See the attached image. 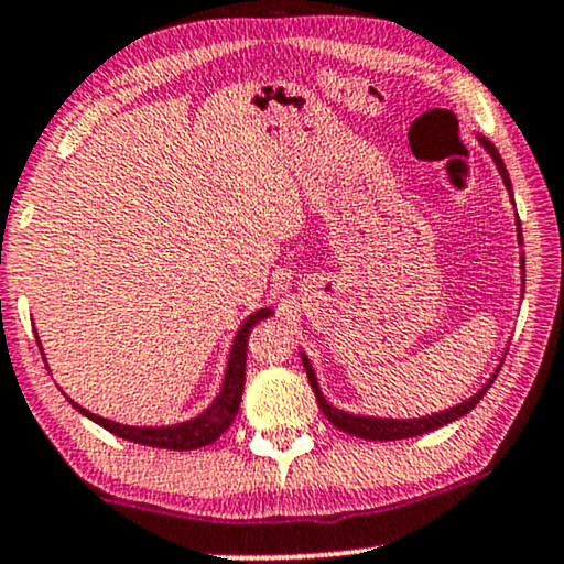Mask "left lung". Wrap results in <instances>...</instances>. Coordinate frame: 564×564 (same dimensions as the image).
Returning a JSON list of instances; mask_svg holds the SVG:
<instances>
[{"label":"left lung","instance_id":"1","mask_svg":"<svg viewBox=\"0 0 564 564\" xmlns=\"http://www.w3.org/2000/svg\"><path fill=\"white\" fill-rule=\"evenodd\" d=\"M481 142H484V148H487V151L491 153V159H495L497 169H500V174H502V180H505V187H508V192H510V195H512V187H510V176H508V169H505V163H502V159H500V153H497V148L491 145L489 140H484V138H481ZM518 226H520V220H518ZM518 241H520V245H523V237H520V229H518ZM520 262H525V260L520 258ZM520 268H523V265H520ZM523 275H525V270H523ZM302 361H304L306 377H310V384H312V390H315L317 405H319V409H323V413H325V416H327V422H330L333 426H338L340 432H346V434H354V437H365V440H380V442H388V440H405V437H416V434H426V432H432V430H440V426H445V424L455 422V419L466 416V413L471 411L474 405L479 403L484 395H487V390L491 388V382L497 380V372H500V367H502V365L497 367V372L489 377V382L484 384V388L479 390V393L468 398V401H463V403H458V405H453V409H447V411H440V413H432V416H422V419H375V416H354V413H346V411H338V409H333V405L327 403L325 398H323V393H319L317 377H315V372H312V367H310V359H306V356H302Z\"/></svg>","mask_w":564,"mask_h":564}]
</instances>
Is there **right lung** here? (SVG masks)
I'll list each match as a JSON object with an SVG mask.
<instances>
[{
  "label": "right lung",
  "instance_id": "obj_1",
  "mask_svg": "<svg viewBox=\"0 0 564 564\" xmlns=\"http://www.w3.org/2000/svg\"><path fill=\"white\" fill-rule=\"evenodd\" d=\"M268 315H273L270 310H258L254 315L247 317V323L239 327L237 338H234L231 354H229V367H226V377H224V388H220V395L216 398V403L210 405L208 411L199 413L197 419H189V422L174 424V426H127V424H117L109 422V419L96 416V413L85 411L83 405H73L83 416L93 419L96 424H101L104 430H109L117 437L138 442V445H148V447H166V451H195V447H205L210 442H216L220 434L229 430L234 419H237L239 403H241V390H245V367H247V340L252 327L265 319Z\"/></svg>",
  "mask_w": 564,
  "mask_h": 564
}]
</instances>
